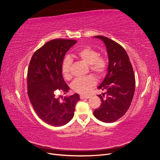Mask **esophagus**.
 I'll list each match as a JSON object with an SVG mask.
<instances>
[{
  "label": "esophagus",
  "instance_id": "esophagus-1",
  "mask_svg": "<svg viewBox=\"0 0 160 160\" xmlns=\"http://www.w3.org/2000/svg\"><path fill=\"white\" fill-rule=\"evenodd\" d=\"M90 98L89 95H80V99H89Z\"/></svg>",
  "mask_w": 160,
  "mask_h": 160
}]
</instances>
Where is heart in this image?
Masks as SVG:
<instances>
[{"label": "heart", "instance_id": "1", "mask_svg": "<svg viewBox=\"0 0 160 160\" xmlns=\"http://www.w3.org/2000/svg\"><path fill=\"white\" fill-rule=\"evenodd\" d=\"M75 56L89 65V70L98 76L102 75L106 69L107 62L105 58L99 55L98 52L90 47L83 48L75 53ZM72 61L71 58L67 57L62 62V74L65 79L71 78V67ZM96 84V80L93 77L88 76L76 79L72 83V89L77 93L87 94Z\"/></svg>", "mask_w": 160, "mask_h": 160}]
</instances>
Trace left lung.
<instances>
[{"label": "left lung", "instance_id": "1", "mask_svg": "<svg viewBox=\"0 0 160 160\" xmlns=\"http://www.w3.org/2000/svg\"><path fill=\"white\" fill-rule=\"evenodd\" d=\"M94 37L105 43L109 64L108 73L98 87L99 89L106 92L98 95L101 103L93 114L101 122L112 123L123 117L132 103L135 87L134 72L122 46L106 37Z\"/></svg>", "mask_w": 160, "mask_h": 160}]
</instances>
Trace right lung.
I'll use <instances>...</instances> for the list:
<instances>
[{"mask_svg":"<svg viewBox=\"0 0 160 160\" xmlns=\"http://www.w3.org/2000/svg\"><path fill=\"white\" fill-rule=\"evenodd\" d=\"M77 41L71 39H53L34 53L27 74L28 95L37 115L52 126H62L74 116L79 95L75 93L61 100L56 91L64 93L69 88L62 75V65L65 55Z\"/></svg>","mask_w":160,"mask_h":160,"instance_id":"right-lung-1","label":"right lung"}]
</instances>
